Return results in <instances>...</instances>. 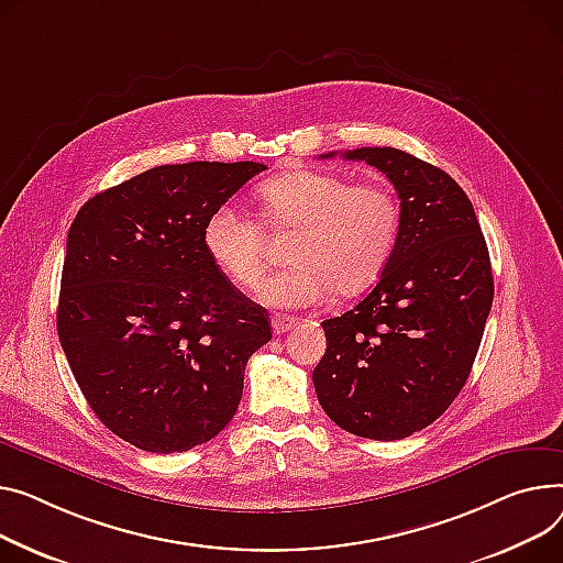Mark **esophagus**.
<instances>
[{
	"instance_id": "1",
	"label": "esophagus",
	"mask_w": 563,
	"mask_h": 563,
	"mask_svg": "<svg viewBox=\"0 0 563 563\" xmlns=\"http://www.w3.org/2000/svg\"><path fill=\"white\" fill-rule=\"evenodd\" d=\"M296 323H298V319L287 317V314H274V317H272V328H274V332H276V334L289 332Z\"/></svg>"
}]
</instances>
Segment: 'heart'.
<instances>
[{"label": "heart", "instance_id": "heart-1", "mask_svg": "<svg viewBox=\"0 0 563 563\" xmlns=\"http://www.w3.org/2000/svg\"><path fill=\"white\" fill-rule=\"evenodd\" d=\"M260 199L276 231H296L287 251L294 265L257 289L272 308L321 303L332 287L364 291L385 272L400 235V201L385 183L298 169L267 180ZM201 240L212 265L238 287H255L267 269L265 231L233 203L208 214Z\"/></svg>", "mask_w": 563, "mask_h": 563}]
</instances>
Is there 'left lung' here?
Masks as SVG:
<instances>
[{"label":"left lung","instance_id":"8db88e82","mask_svg":"<svg viewBox=\"0 0 563 563\" xmlns=\"http://www.w3.org/2000/svg\"><path fill=\"white\" fill-rule=\"evenodd\" d=\"M344 158L391 180L402 221L378 285L321 323L328 346L312 383L336 426L394 441L434 423L460 396L494 303L492 260L473 203L443 169L394 146Z\"/></svg>","mask_w":563,"mask_h":563}]
</instances>
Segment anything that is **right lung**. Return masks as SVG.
Segmentation results:
<instances>
[{
  "instance_id": "obj_1",
  "label": "right lung",
  "mask_w": 563,
  "mask_h": 563,
  "mask_svg": "<svg viewBox=\"0 0 563 563\" xmlns=\"http://www.w3.org/2000/svg\"><path fill=\"white\" fill-rule=\"evenodd\" d=\"M267 169L185 163L146 169L74 217L58 340L97 419L148 453H185L235 417L267 310L203 249L208 214Z\"/></svg>"
}]
</instances>
